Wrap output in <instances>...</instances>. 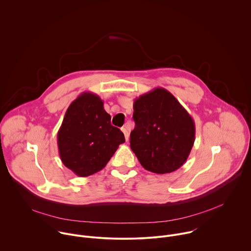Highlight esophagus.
<instances>
[{
    "label": "esophagus",
    "instance_id": "1",
    "mask_svg": "<svg viewBox=\"0 0 251 251\" xmlns=\"http://www.w3.org/2000/svg\"><path fill=\"white\" fill-rule=\"evenodd\" d=\"M122 131L124 132V134H125V137H126V140L127 141V140H128V137H129V133H128V130H127L126 126L123 127V128H122Z\"/></svg>",
    "mask_w": 251,
    "mask_h": 251
}]
</instances>
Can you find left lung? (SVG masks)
Masks as SVG:
<instances>
[{"instance_id": "left-lung-1", "label": "left lung", "mask_w": 251, "mask_h": 251, "mask_svg": "<svg viewBox=\"0 0 251 251\" xmlns=\"http://www.w3.org/2000/svg\"><path fill=\"white\" fill-rule=\"evenodd\" d=\"M132 118L130 148L145 170L169 174L184 164L195 140V125L172 93L157 87L139 96Z\"/></svg>"}]
</instances>
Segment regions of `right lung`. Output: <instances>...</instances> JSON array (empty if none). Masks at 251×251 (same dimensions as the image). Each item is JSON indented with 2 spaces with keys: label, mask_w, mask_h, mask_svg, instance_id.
Wrapping results in <instances>:
<instances>
[{
  "label": "right lung",
  "mask_w": 251,
  "mask_h": 251,
  "mask_svg": "<svg viewBox=\"0 0 251 251\" xmlns=\"http://www.w3.org/2000/svg\"><path fill=\"white\" fill-rule=\"evenodd\" d=\"M125 141L121 129L111 125L101 98L91 92L72 102L58 131L61 160L78 176L101 171Z\"/></svg>",
  "instance_id": "add662e5"
}]
</instances>
